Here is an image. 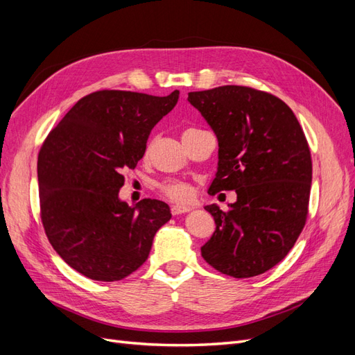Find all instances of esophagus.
<instances>
[{"label": "esophagus", "mask_w": 355, "mask_h": 355, "mask_svg": "<svg viewBox=\"0 0 355 355\" xmlns=\"http://www.w3.org/2000/svg\"><path fill=\"white\" fill-rule=\"evenodd\" d=\"M189 210H191V207L189 206H184V204H173V206H171V214H173V216H176V214L187 213Z\"/></svg>", "instance_id": "esophagus-1"}]
</instances>
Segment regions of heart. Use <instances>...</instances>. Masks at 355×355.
<instances>
[{
    "instance_id": "b5f03b06",
    "label": "heart",
    "mask_w": 355,
    "mask_h": 355,
    "mask_svg": "<svg viewBox=\"0 0 355 355\" xmlns=\"http://www.w3.org/2000/svg\"><path fill=\"white\" fill-rule=\"evenodd\" d=\"M191 130H196V128H189L187 132H191ZM159 189L167 198L175 200V201H185L191 197V191L188 185L179 180H166L159 185Z\"/></svg>"
}]
</instances>
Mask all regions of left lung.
I'll list each match as a JSON object with an SVG mask.
<instances>
[{
	"label": "left lung",
	"mask_w": 355,
	"mask_h": 355,
	"mask_svg": "<svg viewBox=\"0 0 355 355\" xmlns=\"http://www.w3.org/2000/svg\"><path fill=\"white\" fill-rule=\"evenodd\" d=\"M188 101L219 142L209 194L237 192L228 210L204 207L216 230L201 256L234 278L263 274L284 259L306 222L313 161L302 127L282 99L244 85L191 92Z\"/></svg>",
	"instance_id": "8db88e82"
}]
</instances>
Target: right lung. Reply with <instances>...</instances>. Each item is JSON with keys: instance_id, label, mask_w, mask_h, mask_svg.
<instances>
[{"instance_id": "right-lung-1", "label": "right lung", "mask_w": 355, "mask_h": 355, "mask_svg": "<svg viewBox=\"0 0 355 355\" xmlns=\"http://www.w3.org/2000/svg\"><path fill=\"white\" fill-rule=\"evenodd\" d=\"M164 98L101 90L84 96L49 133L38 154L41 220L53 249L96 282H118L144 265L155 232L170 220L166 202L118 198L123 171L145 154L154 125L175 108Z\"/></svg>"}]
</instances>
